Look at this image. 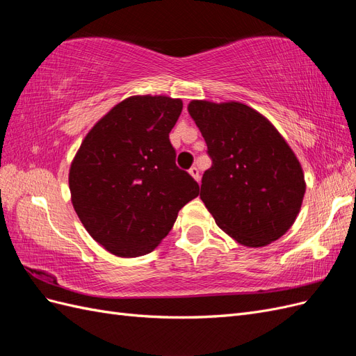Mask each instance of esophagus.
<instances>
[{
	"instance_id": "obj_1",
	"label": "esophagus",
	"mask_w": 356,
	"mask_h": 356,
	"mask_svg": "<svg viewBox=\"0 0 356 356\" xmlns=\"http://www.w3.org/2000/svg\"><path fill=\"white\" fill-rule=\"evenodd\" d=\"M188 172H190V175L195 178L196 181H199L200 179V174H199V169L196 168V166H191L190 169H188Z\"/></svg>"
}]
</instances>
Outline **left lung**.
Masks as SVG:
<instances>
[{
	"instance_id": "left-lung-1",
	"label": "left lung",
	"mask_w": 356,
	"mask_h": 356,
	"mask_svg": "<svg viewBox=\"0 0 356 356\" xmlns=\"http://www.w3.org/2000/svg\"><path fill=\"white\" fill-rule=\"evenodd\" d=\"M188 113L212 160L200 199L218 227L252 248L281 238L296 221L306 190L293 149L248 105L193 101Z\"/></svg>"
}]
</instances>
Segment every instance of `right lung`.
I'll list each match as a JSON object with an SVG mask.
<instances>
[{"label": "right lung", "mask_w": 356, "mask_h": 356, "mask_svg": "<svg viewBox=\"0 0 356 356\" xmlns=\"http://www.w3.org/2000/svg\"><path fill=\"white\" fill-rule=\"evenodd\" d=\"M181 99L132 96L93 126L70 170L74 209L92 238L118 257L152 252L199 184L177 166L169 132Z\"/></svg>", "instance_id": "1"}]
</instances>
